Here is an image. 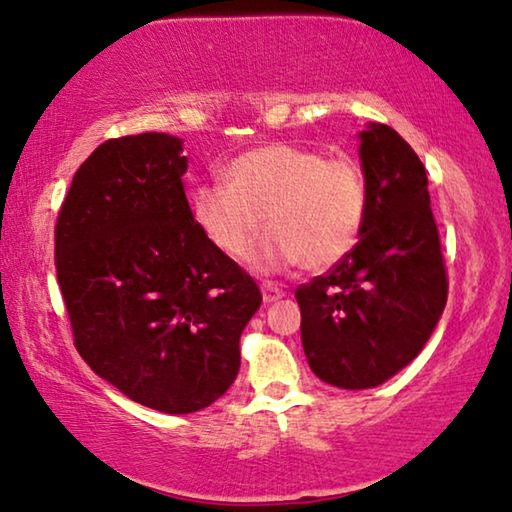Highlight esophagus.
I'll use <instances>...</instances> for the list:
<instances>
[{
	"label": "esophagus",
	"instance_id": "esophagus-1",
	"mask_svg": "<svg viewBox=\"0 0 512 512\" xmlns=\"http://www.w3.org/2000/svg\"><path fill=\"white\" fill-rule=\"evenodd\" d=\"M261 291H263V302H277L284 298V291H281L277 284H272V281H263Z\"/></svg>",
	"mask_w": 512,
	"mask_h": 512
}]
</instances>
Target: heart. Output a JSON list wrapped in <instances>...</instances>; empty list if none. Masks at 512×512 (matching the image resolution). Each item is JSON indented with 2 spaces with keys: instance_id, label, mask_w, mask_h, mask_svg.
Masks as SVG:
<instances>
[{
  "instance_id": "heart-1",
  "label": "heart",
  "mask_w": 512,
  "mask_h": 512,
  "mask_svg": "<svg viewBox=\"0 0 512 512\" xmlns=\"http://www.w3.org/2000/svg\"><path fill=\"white\" fill-rule=\"evenodd\" d=\"M226 182H207L191 196L198 228L231 258H247L263 224L272 231L256 251V268H335L355 249L369 212L360 161L305 145L272 143L233 159Z\"/></svg>"
}]
</instances>
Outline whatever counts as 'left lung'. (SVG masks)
Returning a JSON list of instances; mask_svg holds the SVG:
<instances>
[{
    "instance_id": "left-lung-1",
    "label": "left lung",
    "mask_w": 512,
    "mask_h": 512,
    "mask_svg": "<svg viewBox=\"0 0 512 512\" xmlns=\"http://www.w3.org/2000/svg\"><path fill=\"white\" fill-rule=\"evenodd\" d=\"M369 212L360 242L295 291L302 348L318 379L376 388L422 351L448 300L439 231L418 154L385 124L360 133Z\"/></svg>"
}]
</instances>
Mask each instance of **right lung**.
<instances>
[{"instance_id": "obj_1", "label": "right lung", "mask_w": 512, "mask_h": 512, "mask_svg": "<svg viewBox=\"0 0 512 512\" xmlns=\"http://www.w3.org/2000/svg\"><path fill=\"white\" fill-rule=\"evenodd\" d=\"M168 133L106 140L73 175L55 226L59 291L78 353L133 402L194 413L240 369L256 281L214 247Z\"/></svg>"}]
</instances>
